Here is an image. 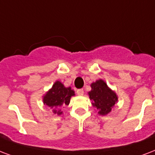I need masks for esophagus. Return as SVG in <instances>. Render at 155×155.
<instances>
[{
	"instance_id": "esophagus-1",
	"label": "esophagus",
	"mask_w": 155,
	"mask_h": 155,
	"mask_svg": "<svg viewBox=\"0 0 155 155\" xmlns=\"http://www.w3.org/2000/svg\"><path fill=\"white\" fill-rule=\"evenodd\" d=\"M76 93H77L79 96H82L83 94H84V89H83V88L77 89V91H76Z\"/></svg>"
}]
</instances>
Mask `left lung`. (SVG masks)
I'll return each mask as SVG.
<instances>
[{
	"label": "left lung",
	"instance_id": "8db88e82",
	"mask_svg": "<svg viewBox=\"0 0 155 155\" xmlns=\"http://www.w3.org/2000/svg\"><path fill=\"white\" fill-rule=\"evenodd\" d=\"M91 87L92 90L88 92L89 98L93 101V106L98 110V114L106 115L110 113L118 100L115 93L110 89L101 80L93 83Z\"/></svg>",
	"mask_w": 155,
	"mask_h": 155
}]
</instances>
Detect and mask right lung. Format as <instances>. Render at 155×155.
<instances>
[{"mask_svg": "<svg viewBox=\"0 0 155 155\" xmlns=\"http://www.w3.org/2000/svg\"><path fill=\"white\" fill-rule=\"evenodd\" d=\"M75 95L74 91L71 88H66L62 83L57 81L55 82L52 88L46 93L44 97V103L46 106L54 108V114H61L62 112L60 110H56V108H59L62 106L68 105L71 100V97Z\"/></svg>", "mask_w": 155, "mask_h": 155, "instance_id": "obj_1", "label": "right lung"}]
</instances>
